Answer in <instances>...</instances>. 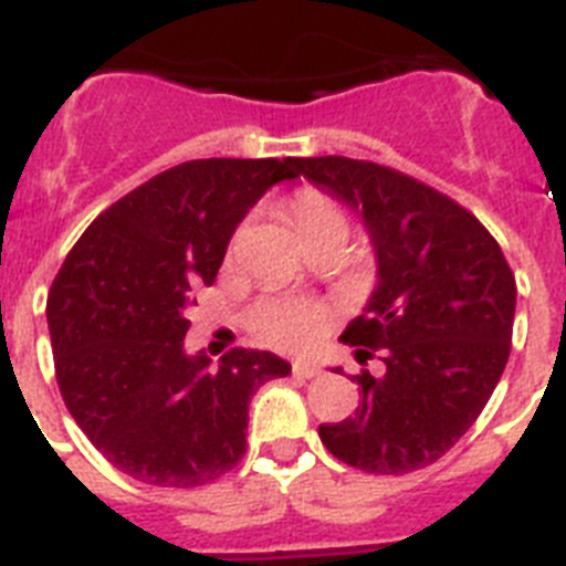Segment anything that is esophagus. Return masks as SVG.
<instances>
[{"label":"esophagus","mask_w":566,"mask_h":566,"mask_svg":"<svg viewBox=\"0 0 566 566\" xmlns=\"http://www.w3.org/2000/svg\"><path fill=\"white\" fill-rule=\"evenodd\" d=\"M293 376H296V378H316V376H322V370H318L316 365H311V361H293Z\"/></svg>","instance_id":"34e87169"}]
</instances>
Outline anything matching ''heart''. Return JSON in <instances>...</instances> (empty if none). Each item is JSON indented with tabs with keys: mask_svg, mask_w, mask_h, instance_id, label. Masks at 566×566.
Segmentation results:
<instances>
[{
	"mask_svg": "<svg viewBox=\"0 0 566 566\" xmlns=\"http://www.w3.org/2000/svg\"><path fill=\"white\" fill-rule=\"evenodd\" d=\"M290 222L298 230L302 242L333 224H347L336 201L322 190H302L290 201ZM250 327L262 342L282 350H304L316 344L331 327V313L316 302L302 298H273L262 302L250 316Z\"/></svg>",
	"mask_w": 566,
	"mask_h": 566,
	"instance_id": "obj_1",
	"label": "heart"
}]
</instances>
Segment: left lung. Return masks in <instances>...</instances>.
<instances>
[{
	"label": "left lung",
	"instance_id": "obj_1",
	"mask_svg": "<svg viewBox=\"0 0 566 566\" xmlns=\"http://www.w3.org/2000/svg\"><path fill=\"white\" fill-rule=\"evenodd\" d=\"M350 205L370 230L378 284L344 344L385 376H356V416L322 424V444L344 464L405 475L439 461L499 385L513 344L515 276L490 230L424 181L347 156L290 159Z\"/></svg>",
	"mask_w": 566,
	"mask_h": 566
}]
</instances>
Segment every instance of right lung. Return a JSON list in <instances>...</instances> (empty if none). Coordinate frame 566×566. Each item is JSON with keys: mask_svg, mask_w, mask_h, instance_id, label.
<instances>
[{"mask_svg": "<svg viewBox=\"0 0 566 566\" xmlns=\"http://www.w3.org/2000/svg\"><path fill=\"white\" fill-rule=\"evenodd\" d=\"M290 159H193L154 176L91 222L48 293L59 392L116 470L156 488H201L248 444V405L284 358L233 347L210 370L185 353L193 293L213 284L235 224Z\"/></svg>", "mask_w": 566, "mask_h": 566, "instance_id": "add662e5", "label": "right lung"}]
</instances>
